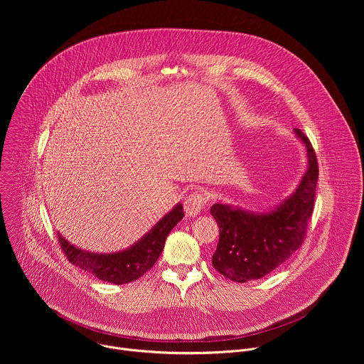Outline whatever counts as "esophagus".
Instances as JSON below:
<instances>
[{
	"instance_id": "34e87169",
	"label": "esophagus",
	"mask_w": 364,
	"mask_h": 364,
	"mask_svg": "<svg viewBox=\"0 0 364 364\" xmlns=\"http://www.w3.org/2000/svg\"><path fill=\"white\" fill-rule=\"evenodd\" d=\"M205 204H207L205 194L201 193V191H194V193H191L186 197L184 210H186L187 216L196 218L204 209Z\"/></svg>"
}]
</instances>
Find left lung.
Masks as SVG:
<instances>
[{"label": "left lung", "mask_w": 364, "mask_h": 364, "mask_svg": "<svg viewBox=\"0 0 364 364\" xmlns=\"http://www.w3.org/2000/svg\"><path fill=\"white\" fill-rule=\"evenodd\" d=\"M294 132L306 146L308 168L292 196L268 213H253L222 203L212 205L210 213L220 230L212 264L230 281L242 284L268 275L304 242L314 210L318 163L308 136L298 128Z\"/></svg>", "instance_id": "8db88e82"}]
</instances>
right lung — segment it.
<instances>
[{"label": "right lung", "instance_id": "add662e5", "mask_svg": "<svg viewBox=\"0 0 364 364\" xmlns=\"http://www.w3.org/2000/svg\"><path fill=\"white\" fill-rule=\"evenodd\" d=\"M183 216V205L178 203L136 243L117 253L86 252L69 243L59 232L58 237L65 256L72 265L90 272L100 281L122 285L136 281L154 267L164 249L168 233Z\"/></svg>", "mask_w": 364, "mask_h": 364}]
</instances>
